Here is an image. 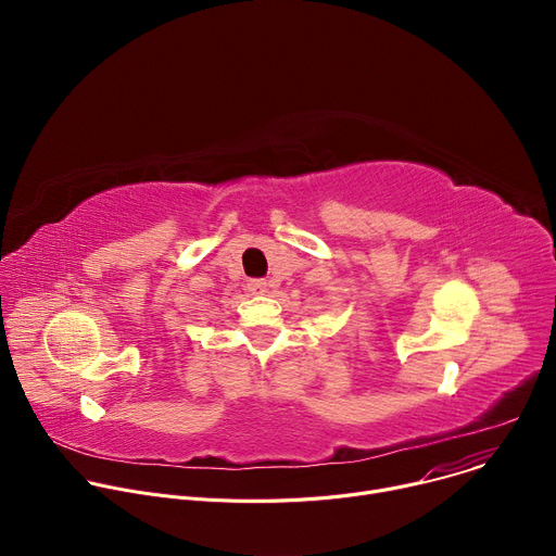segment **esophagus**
<instances>
[{"label":"esophagus","instance_id":"34e87169","mask_svg":"<svg viewBox=\"0 0 556 556\" xmlns=\"http://www.w3.org/2000/svg\"><path fill=\"white\" fill-rule=\"evenodd\" d=\"M249 290L253 292V294H264V292H268V281L266 279H249Z\"/></svg>","mask_w":556,"mask_h":556}]
</instances>
